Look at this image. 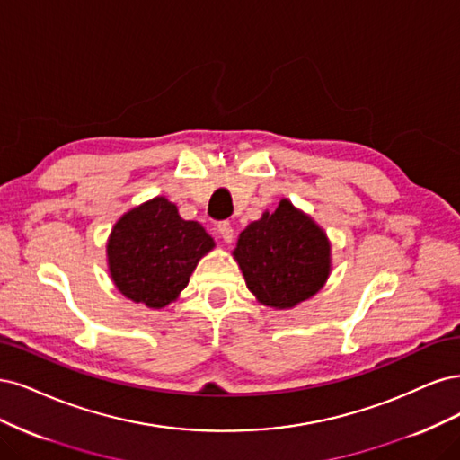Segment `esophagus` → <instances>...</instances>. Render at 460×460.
Wrapping results in <instances>:
<instances>
[{
	"label": "esophagus",
	"mask_w": 460,
	"mask_h": 460,
	"mask_svg": "<svg viewBox=\"0 0 460 460\" xmlns=\"http://www.w3.org/2000/svg\"><path fill=\"white\" fill-rule=\"evenodd\" d=\"M217 233H219V236L226 243L233 241V227H231L229 221H219V224H217Z\"/></svg>",
	"instance_id": "1"
}]
</instances>
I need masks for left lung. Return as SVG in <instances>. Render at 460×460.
<instances>
[{"label": "left lung", "mask_w": 460, "mask_h": 460, "mask_svg": "<svg viewBox=\"0 0 460 460\" xmlns=\"http://www.w3.org/2000/svg\"><path fill=\"white\" fill-rule=\"evenodd\" d=\"M233 258L256 300L275 309L309 300L331 275L327 233L287 199L246 226Z\"/></svg>", "instance_id": "8db88e82"}]
</instances>
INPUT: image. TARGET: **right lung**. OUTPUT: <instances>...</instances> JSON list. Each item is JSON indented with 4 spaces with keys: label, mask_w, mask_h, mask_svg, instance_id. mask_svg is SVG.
Masks as SVG:
<instances>
[{
    "label": "right lung",
    "mask_w": 460,
    "mask_h": 460,
    "mask_svg": "<svg viewBox=\"0 0 460 460\" xmlns=\"http://www.w3.org/2000/svg\"><path fill=\"white\" fill-rule=\"evenodd\" d=\"M214 246L199 221H185L173 202L155 197L114 224L107 244L109 271L126 298L162 309L177 300Z\"/></svg>",
    "instance_id": "1"
}]
</instances>
